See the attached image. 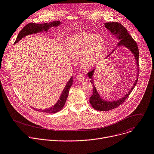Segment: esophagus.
Listing matches in <instances>:
<instances>
[{
    "instance_id": "obj_1",
    "label": "esophagus",
    "mask_w": 154,
    "mask_h": 154,
    "mask_svg": "<svg viewBox=\"0 0 154 154\" xmlns=\"http://www.w3.org/2000/svg\"><path fill=\"white\" fill-rule=\"evenodd\" d=\"M77 79H78L79 81H80V82H83V81H84V80H85V77L83 76V75L80 74V75H77Z\"/></svg>"
}]
</instances>
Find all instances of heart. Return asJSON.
I'll use <instances>...</instances> for the list:
<instances>
[{"label": "heart", "mask_w": 154, "mask_h": 154, "mask_svg": "<svg viewBox=\"0 0 154 154\" xmlns=\"http://www.w3.org/2000/svg\"><path fill=\"white\" fill-rule=\"evenodd\" d=\"M105 47L106 41L102 35L81 32L68 38L66 49L70 57H80L81 63L89 67L100 59Z\"/></svg>", "instance_id": "heart-1"}]
</instances>
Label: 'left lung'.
Masks as SVG:
<instances>
[{
  "label": "left lung",
  "mask_w": 154,
  "mask_h": 154,
  "mask_svg": "<svg viewBox=\"0 0 154 154\" xmlns=\"http://www.w3.org/2000/svg\"><path fill=\"white\" fill-rule=\"evenodd\" d=\"M105 27L107 28L112 34L114 35L115 37L119 40L118 46H125L128 48L131 52L134 55L135 58V61L137 64V79L134 82L133 86L129 91V92L125 94L123 97L118 100L115 101H107L103 100L100 94L97 91L96 87L94 84V82L93 80V75L94 71V69L90 71L88 73V76L91 80L90 82L93 84V94L90 97V103L91 104L93 108L97 110H101V111H106V110H110L113 109H115L119 107L120 104H123L125 101L128 98V96L130 94L133 90L134 89V87L136 86L137 78L139 76V50L137 44L134 40L132 38V37L130 35L128 32L127 31V29L125 28L124 26H123L120 23L117 22H110V23H104ZM113 52V51H112Z\"/></svg>",
  "instance_id": "1"
}]
</instances>
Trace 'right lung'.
<instances>
[{
  "instance_id": "right-lung-1",
  "label": "right lung",
  "mask_w": 154,
  "mask_h": 154,
  "mask_svg": "<svg viewBox=\"0 0 154 154\" xmlns=\"http://www.w3.org/2000/svg\"><path fill=\"white\" fill-rule=\"evenodd\" d=\"M61 22L58 21H52L50 23H43V24H36L34 23H29L27 25H26L21 30V31L19 32L17 38L15 42V44H17L18 41H20L23 37L29 35V34H36L38 32H41L43 31H47L50 27H56V26H58L60 25ZM72 77L70 79V80L67 82L66 83V85L65 86L60 97V99L58 100V102L54 104V106L48 108V109H45L44 110L42 109H35V110L40 112H46V113H49V114H54L56 112H58L60 111L63 107H64L66 100L68 96V93L70 88L71 87L72 85Z\"/></svg>"
}]
</instances>
